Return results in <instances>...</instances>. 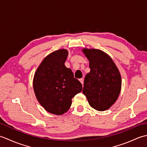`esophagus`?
Listing matches in <instances>:
<instances>
[{
  "mask_svg": "<svg viewBox=\"0 0 147 147\" xmlns=\"http://www.w3.org/2000/svg\"><path fill=\"white\" fill-rule=\"evenodd\" d=\"M80 82H81V83H82V85H83V82H84V80H83V78H80Z\"/></svg>",
  "mask_w": 147,
  "mask_h": 147,
  "instance_id": "34e87169",
  "label": "esophagus"
}]
</instances>
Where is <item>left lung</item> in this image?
Listing matches in <instances>:
<instances>
[{
    "mask_svg": "<svg viewBox=\"0 0 147 147\" xmlns=\"http://www.w3.org/2000/svg\"><path fill=\"white\" fill-rule=\"evenodd\" d=\"M90 72L83 89L90 105L95 110H107L117 100L121 90V76L113 60L101 50L83 49Z\"/></svg>",
    "mask_w": 147,
    "mask_h": 147,
    "instance_id": "obj_1",
    "label": "left lung"
}]
</instances>
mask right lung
Returning <instances> with one entry per match:
<instances>
[{"label":"right lung","instance_id":"obj_1","mask_svg":"<svg viewBox=\"0 0 147 147\" xmlns=\"http://www.w3.org/2000/svg\"><path fill=\"white\" fill-rule=\"evenodd\" d=\"M66 49H59L43 59L33 78L36 97L50 113L62 115L69 109L72 98L82 90V85L74 78L73 73L64 63Z\"/></svg>","mask_w":147,"mask_h":147}]
</instances>
